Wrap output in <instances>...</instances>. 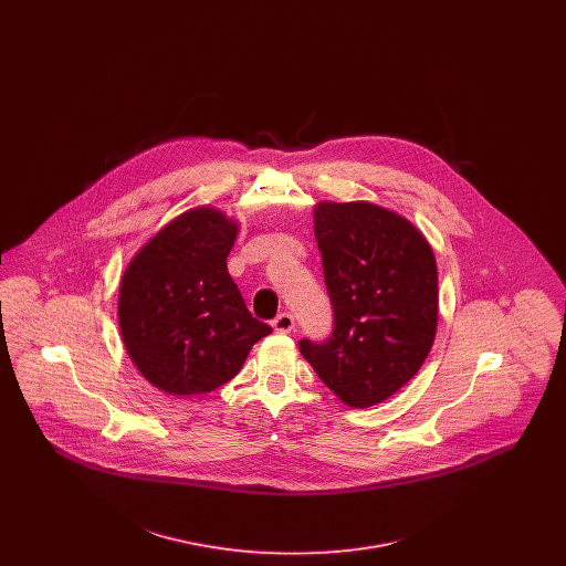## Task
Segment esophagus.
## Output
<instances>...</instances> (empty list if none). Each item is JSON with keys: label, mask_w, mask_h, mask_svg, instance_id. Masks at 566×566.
I'll use <instances>...</instances> for the list:
<instances>
[{"label": "esophagus", "mask_w": 566, "mask_h": 566, "mask_svg": "<svg viewBox=\"0 0 566 566\" xmlns=\"http://www.w3.org/2000/svg\"><path fill=\"white\" fill-rule=\"evenodd\" d=\"M271 326H273V331H277V333H291V331L295 328V318H293L289 312H282V314H277V316L271 321Z\"/></svg>", "instance_id": "esophagus-1"}]
</instances>
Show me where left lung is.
<instances>
[{"label":"left lung","instance_id":"1","mask_svg":"<svg viewBox=\"0 0 566 566\" xmlns=\"http://www.w3.org/2000/svg\"><path fill=\"white\" fill-rule=\"evenodd\" d=\"M314 233L335 328L324 344L301 339L298 350L342 403H381L418 374L434 342L431 243L405 216L369 201L316 203Z\"/></svg>","mask_w":566,"mask_h":566}]
</instances>
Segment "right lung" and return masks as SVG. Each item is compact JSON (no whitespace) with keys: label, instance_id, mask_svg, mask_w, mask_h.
<instances>
[{"label":"right lung","instance_id":"1","mask_svg":"<svg viewBox=\"0 0 566 566\" xmlns=\"http://www.w3.org/2000/svg\"><path fill=\"white\" fill-rule=\"evenodd\" d=\"M238 231L222 210L190 208L144 243L123 273V344L137 371L167 395L212 392L271 333L252 318L227 271Z\"/></svg>","mask_w":566,"mask_h":566}]
</instances>
